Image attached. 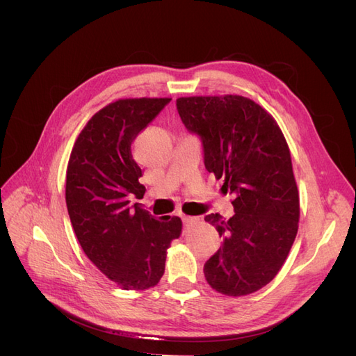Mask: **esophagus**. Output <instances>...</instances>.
I'll list each match as a JSON object with an SVG mask.
<instances>
[{"label": "esophagus", "mask_w": 356, "mask_h": 356, "mask_svg": "<svg viewBox=\"0 0 356 356\" xmlns=\"http://www.w3.org/2000/svg\"><path fill=\"white\" fill-rule=\"evenodd\" d=\"M182 222H184L186 225H188V224H191V222H195L196 221V218H193V217H187V215H182Z\"/></svg>", "instance_id": "esophagus-1"}]
</instances>
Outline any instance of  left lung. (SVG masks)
<instances>
[{
    "label": "left lung",
    "instance_id": "8db88e82",
    "mask_svg": "<svg viewBox=\"0 0 356 356\" xmlns=\"http://www.w3.org/2000/svg\"><path fill=\"white\" fill-rule=\"evenodd\" d=\"M177 110L200 138L204 168L234 197L232 218L204 217L224 239L204 263V277L224 296L252 294L281 270L298 230L300 199L285 136L270 114L239 95L178 98Z\"/></svg>",
    "mask_w": 356,
    "mask_h": 356
}]
</instances>
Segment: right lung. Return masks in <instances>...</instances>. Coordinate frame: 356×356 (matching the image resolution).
<instances>
[{"label": "right lung", "instance_id": "obj_1", "mask_svg": "<svg viewBox=\"0 0 356 356\" xmlns=\"http://www.w3.org/2000/svg\"><path fill=\"white\" fill-rule=\"evenodd\" d=\"M169 101L108 104L84 126L70 156L65 199L72 229L89 260L122 289L157 285L168 248L181 234V218L159 221L129 200L145 193L132 143Z\"/></svg>", "mask_w": 356, "mask_h": 356}]
</instances>
